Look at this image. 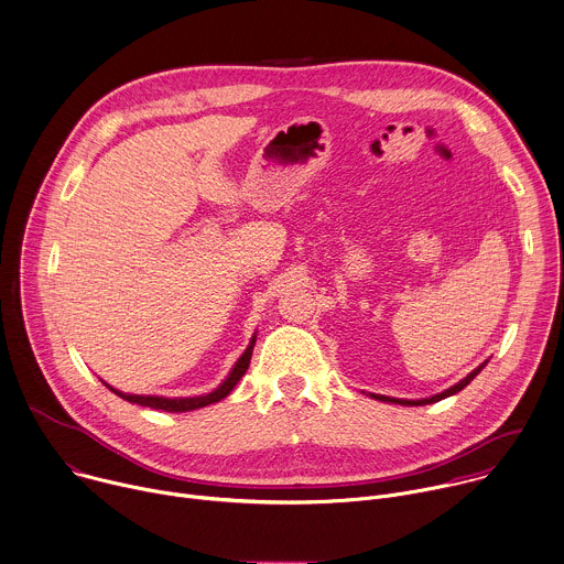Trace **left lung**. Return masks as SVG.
I'll list each match as a JSON object with an SVG mask.
<instances>
[{
  "instance_id": "8db88e82",
  "label": "left lung",
  "mask_w": 564,
  "mask_h": 564,
  "mask_svg": "<svg viewBox=\"0 0 564 564\" xmlns=\"http://www.w3.org/2000/svg\"><path fill=\"white\" fill-rule=\"evenodd\" d=\"M487 367V362L485 365H480L476 371H471L465 380H460L458 384H454L452 389H446V391H442V393H437V395H431V398H424V400H398V398H387V395H373V398H378V400H384V402H395V404H406V406H422V404H431V402H437V400H442V398H448V395H454V393H458V391H463L482 369Z\"/></svg>"
}]
</instances>
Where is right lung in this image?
I'll return each mask as SVG.
<instances>
[{"instance_id":"add662e5","label":"right lung","mask_w":564,"mask_h":564,"mask_svg":"<svg viewBox=\"0 0 564 564\" xmlns=\"http://www.w3.org/2000/svg\"><path fill=\"white\" fill-rule=\"evenodd\" d=\"M253 347H256V337L251 340V345L247 347V351L242 354V358L236 362V367H234V371L229 373V378L224 380L215 391H210V393H206V395H199V398H175V400H171V398H160V395H129V393H122V391H118V389L108 387L106 382H104V384H106L112 393H118L120 398H124L127 402H135V404H140V406H151V409L171 411V413L193 411V409H199V406L219 402V400H224V398H227V395L234 391V387L240 382V378H242V376L247 373V369H249V362H251V356H253Z\"/></svg>"}]
</instances>
